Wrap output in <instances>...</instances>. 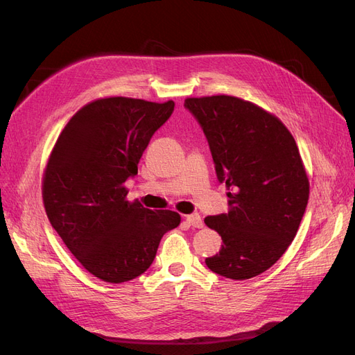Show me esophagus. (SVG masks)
Returning <instances> with one entry per match:
<instances>
[{
    "label": "esophagus",
    "instance_id": "34e87169",
    "mask_svg": "<svg viewBox=\"0 0 355 355\" xmlns=\"http://www.w3.org/2000/svg\"><path fill=\"white\" fill-rule=\"evenodd\" d=\"M187 223L191 225L192 228H202V219L198 213H192V214H188V216L185 218Z\"/></svg>",
    "mask_w": 355,
    "mask_h": 355
}]
</instances>
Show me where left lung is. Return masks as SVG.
<instances>
[{
	"label": "left lung",
	"instance_id": "obj_1",
	"mask_svg": "<svg viewBox=\"0 0 355 355\" xmlns=\"http://www.w3.org/2000/svg\"><path fill=\"white\" fill-rule=\"evenodd\" d=\"M185 108L230 191L228 213L204 219L223 243L206 265L231 280L259 275L287 250L306 209L309 182L297 145L275 115L234 96L188 98Z\"/></svg>",
	"mask_w": 355,
	"mask_h": 355
}]
</instances>
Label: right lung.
Listing matches in <instances>:
<instances>
[{
    "instance_id": "add662e5",
    "label": "right lung",
    "mask_w": 355,
    "mask_h": 355,
    "mask_svg": "<svg viewBox=\"0 0 355 355\" xmlns=\"http://www.w3.org/2000/svg\"><path fill=\"white\" fill-rule=\"evenodd\" d=\"M175 102L105 98L75 114L58 137L42 179L51 227L94 277L124 283L144 274L179 213L130 202L124 187Z\"/></svg>"
}]
</instances>
